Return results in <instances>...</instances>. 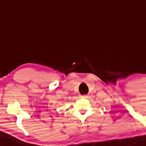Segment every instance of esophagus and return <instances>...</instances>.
<instances>
[{
  "label": "esophagus",
  "instance_id": "1",
  "mask_svg": "<svg viewBox=\"0 0 146 146\" xmlns=\"http://www.w3.org/2000/svg\"><path fill=\"white\" fill-rule=\"evenodd\" d=\"M82 97H83V98H87V97H88V95H82Z\"/></svg>",
  "mask_w": 146,
  "mask_h": 146
}]
</instances>
